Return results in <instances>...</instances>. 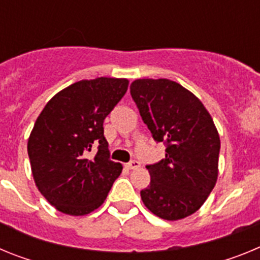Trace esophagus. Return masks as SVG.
Returning <instances> with one entry per match:
<instances>
[{
  "label": "esophagus",
  "instance_id": "34e87169",
  "mask_svg": "<svg viewBox=\"0 0 260 260\" xmlns=\"http://www.w3.org/2000/svg\"><path fill=\"white\" fill-rule=\"evenodd\" d=\"M139 167H141V162L138 161V160H132V161L126 164V168H127V169H130V171H132V169H137V168H139Z\"/></svg>",
  "mask_w": 260,
  "mask_h": 260
}]
</instances>
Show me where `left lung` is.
Here are the masks:
<instances>
[{"mask_svg":"<svg viewBox=\"0 0 260 260\" xmlns=\"http://www.w3.org/2000/svg\"><path fill=\"white\" fill-rule=\"evenodd\" d=\"M143 122L165 158L147 165L150 186L142 201L153 215L180 220L202 207L215 187L220 138L202 102L169 79H137L130 86Z\"/></svg>","mask_w":260,"mask_h":260,"instance_id":"obj_1","label":"left lung"}]
</instances>
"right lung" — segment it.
<instances>
[{
	"label": "right lung",
	"mask_w": 260,
	"mask_h": 260,
	"mask_svg": "<svg viewBox=\"0 0 260 260\" xmlns=\"http://www.w3.org/2000/svg\"><path fill=\"white\" fill-rule=\"evenodd\" d=\"M128 80H79L50 99L29 135L27 151L39 191L66 215L82 216L104 203L122 165L110 160L104 119ZM93 146L98 152L88 156Z\"/></svg>",
	"instance_id": "obj_1"
}]
</instances>
